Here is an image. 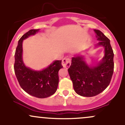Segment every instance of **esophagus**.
<instances>
[{"label":"esophagus","instance_id":"esophagus-1","mask_svg":"<svg viewBox=\"0 0 125 125\" xmlns=\"http://www.w3.org/2000/svg\"><path fill=\"white\" fill-rule=\"evenodd\" d=\"M63 66L66 68H68L70 66L71 64V59L69 58H64L62 60V62Z\"/></svg>","mask_w":125,"mask_h":125}]
</instances>
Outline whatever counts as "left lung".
Here are the masks:
<instances>
[{
	"label": "left lung",
	"instance_id": "8db88e82",
	"mask_svg": "<svg viewBox=\"0 0 125 125\" xmlns=\"http://www.w3.org/2000/svg\"><path fill=\"white\" fill-rule=\"evenodd\" d=\"M97 41L95 48H104V56L95 66L89 65L84 56L75 55L68 69L75 92L82 96L92 97L102 92L109 84L112 77L114 62L110 40L99 30L94 29Z\"/></svg>",
	"mask_w": 125,
	"mask_h": 125
}]
</instances>
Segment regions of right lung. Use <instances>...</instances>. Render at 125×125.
I'll use <instances>...</instances> for the list:
<instances>
[{"instance_id":"obj_1","label":"right lung","mask_w":125,"mask_h":125,"mask_svg":"<svg viewBox=\"0 0 125 125\" xmlns=\"http://www.w3.org/2000/svg\"><path fill=\"white\" fill-rule=\"evenodd\" d=\"M39 31V29L30 30L19 39L15 52L14 70L19 83L26 92L38 98H46L56 91L59 83L58 72L63 66L62 61H54L41 71H35L26 66L22 58L23 41Z\"/></svg>"}]
</instances>
